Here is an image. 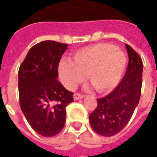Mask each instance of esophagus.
I'll return each instance as SVG.
<instances>
[{
    "label": "esophagus",
    "mask_w": 157,
    "mask_h": 157,
    "mask_svg": "<svg viewBox=\"0 0 157 157\" xmlns=\"http://www.w3.org/2000/svg\"><path fill=\"white\" fill-rule=\"evenodd\" d=\"M85 97L84 94H81L79 93H75L73 95V98L75 100H77V99H81V98H83Z\"/></svg>",
    "instance_id": "34e87169"
}]
</instances>
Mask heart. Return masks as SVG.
Returning a JSON list of instances; mask_svg holds the SVG:
<instances>
[{
	"mask_svg": "<svg viewBox=\"0 0 157 157\" xmlns=\"http://www.w3.org/2000/svg\"><path fill=\"white\" fill-rule=\"evenodd\" d=\"M126 63L125 55L112 44H98L79 50L72 63L62 62L59 75L65 86L74 89L84 76L98 92H106L119 82Z\"/></svg>",
	"mask_w": 157,
	"mask_h": 157,
	"instance_id": "1",
	"label": "heart"
}]
</instances>
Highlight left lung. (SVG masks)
<instances>
[{
    "mask_svg": "<svg viewBox=\"0 0 157 157\" xmlns=\"http://www.w3.org/2000/svg\"><path fill=\"white\" fill-rule=\"evenodd\" d=\"M125 48L129 63L124 77L109 94L97 98L98 105L90 115L92 129L102 136H113L124 129L140 99L144 64L131 46L125 44Z\"/></svg>",
    "mask_w": 157,
    "mask_h": 157,
    "instance_id": "1",
    "label": "left lung"
}]
</instances>
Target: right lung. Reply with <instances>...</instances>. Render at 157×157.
<instances>
[{"label": "right lung", "instance_id": "obj_1", "mask_svg": "<svg viewBox=\"0 0 157 157\" xmlns=\"http://www.w3.org/2000/svg\"><path fill=\"white\" fill-rule=\"evenodd\" d=\"M67 44L44 40L33 45L19 67L18 94L22 112L31 127L44 137L61 131L66 121V107L73 93L57 78L61 56Z\"/></svg>", "mask_w": 157, "mask_h": 157}]
</instances>
